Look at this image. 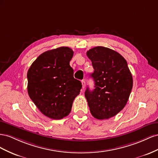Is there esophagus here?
Masks as SVG:
<instances>
[{
    "label": "esophagus",
    "mask_w": 158,
    "mask_h": 158,
    "mask_svg": "<svg viewBox=\"0 0 158 158\" xmlns=\"http://www.w3.org/2000/svg\"><path fill=\"white\" fill-rule=\"evenodd\" d=\"M81 83H82V88H83V89H85V85H86V83H85V80H83V81H81Z\"/></svg>",
    "instance_id": "obj_1"
}]
</instances>
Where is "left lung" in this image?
<instances>
[{"mask_svg": "<svg viewBox=\"0 0 158 158\" xmlns=\"http://www.w3.org/2000/svg\"><path fill=\"white\" fill-rule=\"evenodd\" d=\"M94 72V89L85 93L91 114L98 120L116 115L127 105L133 86L127 62L120 53L102 46L87 52Z\"/></svg>", "mask_w": 158, "mask_h": 158, "instance_id": "obj_1", "label": "left lung"}]
</instances>
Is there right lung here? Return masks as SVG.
Listing matches in <instances>:
<instances>
[{
	"instance_id": "add662e5",
	"label": "right lung",
	"mask_w": 158,
	"mask_h": 158,
	"mask_svg": "<svg viewBox=\"0 0 158 158\" xmlns=\"http://www.w3.org/2000/svg\"><path fill=\"white\" fill-rule=\"evenodd\" d=\"M73 56L68 47L47 51L38 57L28 71L29 97L48 118L60 120L69 115L82 87L69 65Z\"/></svg>"
}]
</instances>
